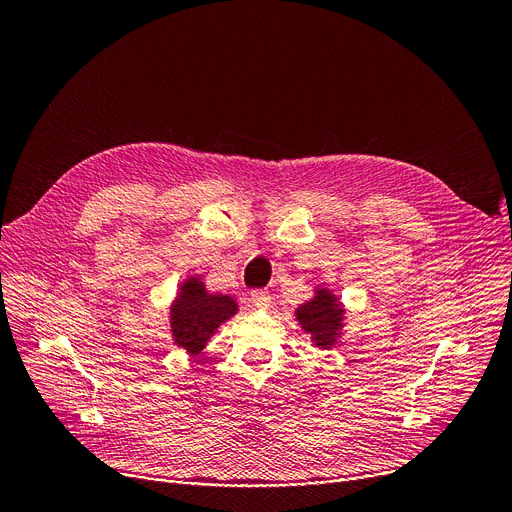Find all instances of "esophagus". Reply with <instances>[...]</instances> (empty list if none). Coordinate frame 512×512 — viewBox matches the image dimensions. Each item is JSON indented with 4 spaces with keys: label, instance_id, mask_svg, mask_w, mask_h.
I'll return each instance as SVG.
<instances>
[{
    "label": "esophagus",
    "instance_id": "34e87169",
    "mask_svg": "<svg viewBox=\"0 0 512 512\" xmlns=\"http://www.w3.org/2000/svg\"><path fill=\"white\" fill-rule=\"evenodd\" d=\"M250 302L256 306V308H266L271 304V294L266 289H254L250 294Z\"/></svg>",
    "mask_w": 512,
    "mask_h": 512
}]
</instances>
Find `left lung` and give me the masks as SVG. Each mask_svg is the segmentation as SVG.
<instances>
[{
  "label": "left lung",
  "instance_id": "8db88e82",
  "mask_svg": "<svg viewBox=\"0 0 512 512\" xmlns=\"http://www.w3.org/2000/svg\"><path fill=\"white\" fill-rule=\"evenodd\" d=\"M312 294L294 310V316L314 348L331 350L344 335L346 304L327 285H314Z\"/></svg>",
  "mask_w": 512,
  "mask_h": 512
}]
</instances>
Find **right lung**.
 <instances>
[{
    "label": "right lung",
    "instance_id": "obj_1",
    "mask_svg": "<svg viewBox=\"0 0 512 512\" xmlns=\"http://www.w3.org/2000/svg\"><path fill=\"white\" fill-rule=\"evenodd\" d=\"M233 296L208 291L200 275H187L168 304V333L173 344L189 356L200 354L212 335L237 314Z\"/></svg>",
    "mask_w": 512,
    "mask_h": 512
}]
</instances>
